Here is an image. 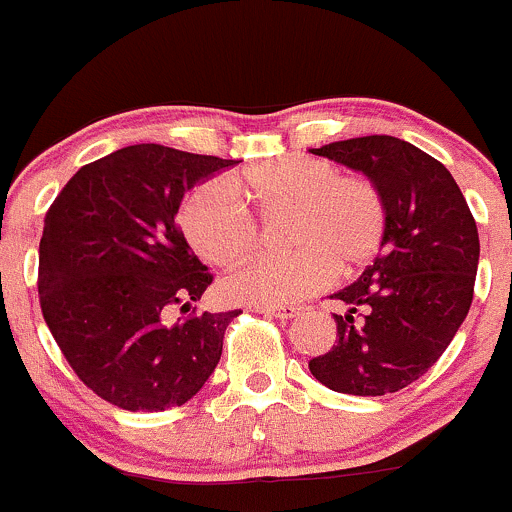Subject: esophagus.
<instances>
[{
    "label": "esophagus",
    "mask_w": 512,
    "mask_h": 512,
    "mask_svg": "<svg viewBox=\"0 0 512 512\" xmlns=\"http://www.w3.org/2000/svg\"><path fill=\"white\" fill-rule=\"evenodd\" d=\"M260 313H267L272 318H296L299 316V308L296 306H272V308H260Z\"/></svg>",
    "instance_id": "obj_1"
}]
</instances>
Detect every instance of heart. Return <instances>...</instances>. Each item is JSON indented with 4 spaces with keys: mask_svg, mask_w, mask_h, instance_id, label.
I'll use <instances>...</instances> for the list:
<instances>
[{
    "mask_svg": "<svg viewBox=\"0 0 512 512\" xmlns=\"http://www.w3.org/2000/svg\"><path fill=\"white\" fill-rule=\"evenodd\" d=\"M265 216L291 213V255L265 257L223 279V296L250 306H286L325 289L372 262L386 233L384 196L359 174H338L328 160L284 155L228 179L199 184L182 209V228L206 262L233 267L257 243V226L243 206Z\"/></svg>",
    "mask_w": 512,
    "mask_h": 512,
    "instance_id": "heart-1",
    "label": "heart"
}]
</instances>
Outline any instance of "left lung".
I'll return each mask as SVG.
<instances>
[{"label": "left lung", "mask_w": 512, "mask_h": 512, "mask_svg": "<svg viewBox=\"0 0 512 512\" xmlns=\"http://www.w3.org/2000/svg\"><path fill=\"white\" fill-rule=\"evenodd\" d=\"M308 153L364 174L386 204L379 257L333 294L347 306L333 316L338 340L308 369L338 393H396L440 359L469 313L476 221L447 167L406 140L367 136Z\"/></svg>", "instance_id": "obj_1"}]
</instances>
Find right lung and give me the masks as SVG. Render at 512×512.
<instances>
[{
  "mask_svg": "<svg viewBox=\"0 0 512 512\" xmlns=\"http://www.w3.org/2000/svg\"><path fill=\"white\" fill-rule=\"evenodd\" d=\"M235 160L155 143L84 165L53 201L38 247V294L75 374L123 411H167L201 391L240 311L172 323L213 282L177 213Z\"/></svg>",
  "mask_w": 512,
  "mask_h": 512,
  "instance_id": "obj_1",
  "label": "right lung"
}]
</instances>
